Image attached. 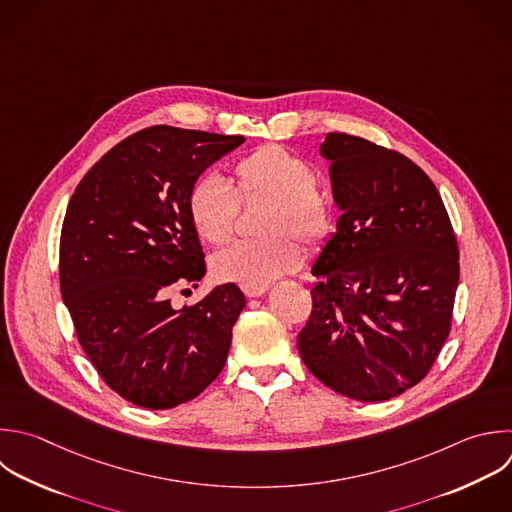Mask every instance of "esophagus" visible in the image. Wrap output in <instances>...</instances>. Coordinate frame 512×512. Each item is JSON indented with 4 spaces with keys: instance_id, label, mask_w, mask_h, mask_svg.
I'll use <instances>...</instances> for the list:
<instances>
[{
    "instance_id": "obj_1",
    "label": "esophagus",
    "mask_w": 512,
    "mask_h": 512,
    "mask_svg": "<svg viewBox=\"0 0 512 512\" xmlns=\"http://www.w3.org/2000/svg\"><path fill=\"white\" fill-rule=\"evenodd\" d=\"M266 290H268V284H242V292H244L248 298L262 296Z\"/></svg>"
}]
</instances>
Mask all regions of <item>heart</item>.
<instances>
[{
	"mask_svg": "<svg viewBox=\"0 0 512 512\" xmlns=\"http://www.w3.org/2000/svg\"><path fill=\"white\" fill-rule=\"evenodd\" d=\"M236 192L218 174L198 176L186 196V212L196 234L208 244H226L236 226L240 202L268 198L262 210V238L238 240L212 258L220 280L268 284L294 270L302 260L296 236L308 248L322 244L332 232V202L316 186L314 168L298 154L266 144L242 156L234 168Z\"/></svg>",
	"mask_w": 512,
	"mask_h": 512,
	"instance_id": "b5f03b06",
	"label": "heart"
}]
</instances>
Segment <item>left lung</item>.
<instances>
[{
    "mask_svg": "<svg viewBox=\"0 0 512 512\" xmlns=\"http://www.w3.org/2000/svg\"><path fill=\"white\" fill-rule=\"evenodd\" d=\"M336 234L312 266L298 334L308 370L354 400H388L432 368L452 326L458 244L432 180L396 150L330 132Z\"/></svg>",
    "mask_w": 512,
    "mask_h": 512,
    "instance_id": "8db88e82",
    "label": "left lung"
}]
</instances>
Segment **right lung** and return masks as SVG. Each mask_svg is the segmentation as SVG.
<instances>
[{
    "instance_id": "right-lung-1",
    "label": "right lung",
    "mask_w": 512,
    "mask_h": 512,
    "mask_svg": "<svg viewBox=\"0 0 512 512\" xmlns=\"http://www.w3.org/2000/svg\"><path fill=\"white\" fill-rule=\"evenodd\" d=\"M244 136L144 128L78 184L60 236V288L76 336L104 382L164 410L196 398L224 368L246 306L234 282L194 306L168 294L206 274L186 212L190 184Z\"/></svg>"
}]
</instances>
